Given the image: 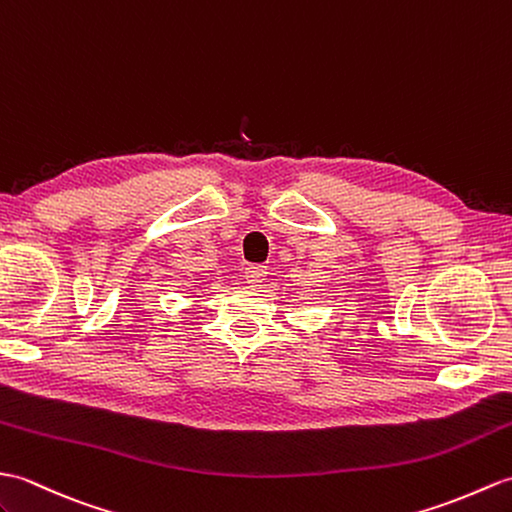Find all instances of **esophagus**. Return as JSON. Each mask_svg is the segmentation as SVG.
Returning a JSON list of instances; mask_svg holds the SVG:
<instances>
[{
	"label": "esophagus",
	"mask_w": 512,
	"mask_h": 512,
	"mask_svg": "<svg viewBox=\"0 0 512 512\" xmlns=\"http://www.w3.org/2000/svg\"><path fill=\"white\" fill-rule=\"evenodd\" d=\"M266 275H268V268L261 266V264H253V266L246 268V281L251 283V285L261 283V281H264Z\"/></svg>",
	"instance_id": "1"
}]
</instances>
